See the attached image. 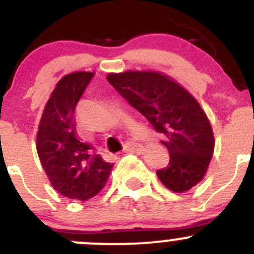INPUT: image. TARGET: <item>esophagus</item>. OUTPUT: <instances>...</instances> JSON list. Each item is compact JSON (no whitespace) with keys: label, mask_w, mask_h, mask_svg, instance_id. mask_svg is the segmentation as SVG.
I'll list each match as a JSON object with an SVG mask.
<instances>
[{"label":"esophagus","mask_w":254,"mask_h":254,"mask_svg":"<svg viewBox=\"0 0 254 254\" xmlns=\"http://www.w3.org/2000/svg\"><path fill=\"white\" fill-rule=\"evenodd\" d=\"M124 150L126 151V153H133V151H142L143 146L140 144H138V143H134V142H127L126 144H125Z\"/></svg>","instance_id":"1"}]
</instances>
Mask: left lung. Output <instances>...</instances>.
<instances>
[{
    "label": "left lung",
    "mask_w": 254,
    "mask_h": 254,
    "mask_svg": "<svg viewBox=\"0 0 254 254\" xmlns=\"http://www.w3.org/2000/svg\"><path fill=\"white\" fill-rule=\"evenodd\" d=\"M108 80L163 134L170 163L156 171L161 184L176 193L199 184L213 156L214 133L194 96L156 70L109 73Z\"/></svg>",
    "instance_id": "obj_1"
}]
</instances>
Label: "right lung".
Instances as JSON below:
<instances>
[{
	"label": "right lung",
	"mask_w": 254,
	"mask_h": 254,
	"mask_svg": "<svg viewBox=\"0 0 254 254\" xmlns=\"http://www.w3.org/2000/svg\"><path fill=\"white\" fill-rule=\"evenodd\" d=\"M91 72L64 75L44 109L36 134V150L52 187L69 199L85 202L106 185L114 164L78 138L75 106L93 78Z\"/></svg>",
	"instance_id": "1"
}]
</instances>
